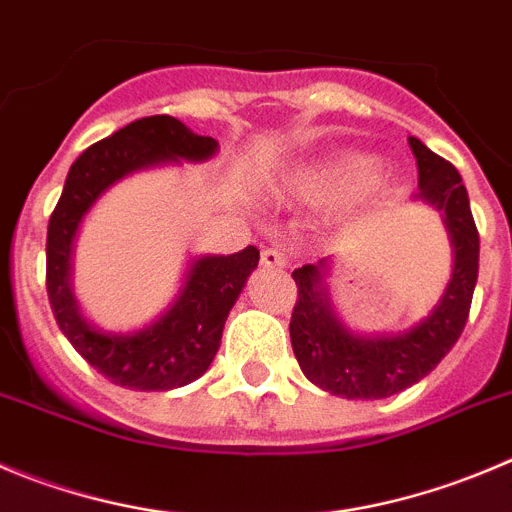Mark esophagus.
<instances>
[{"mask_svg": "<svg viewBox=\"0 0 512 512\" xmlns=\"http://www.w3.org/2000/svg\"><path fill=\"white\" fill-rule=\"evenodd\" d=\"M262 265L265 267H285L288 265V257L278 250V247H267L262 250Z\"/></svg>", "mask_w": 512, "mask_h": 512, "instance_id": "esophagus-1", "label": "esophagus"}]
</instances>
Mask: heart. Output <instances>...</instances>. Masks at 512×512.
<instances>
[{"instance_id": "1", "label": "heart", "mask_w": 512, "mask_h": 512, "mask_svg": "<svg viewBox=\"0 0 512 512\" xmlns=\"http://www.w3.org/2000/svg\"><path fill=\"white\" fill-rule=\"evenodd\" d=\"M374 164L361 156H343L328 169L315 176V189L321 191H353L374 181Z\"/></svg>"}]
</instances>
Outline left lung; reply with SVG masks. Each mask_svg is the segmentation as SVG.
<instances>
[{
	"mask_svg": "<svg viewBox=\"0 0 512 512\" xmlns=\"http://www.w3.org/2000/svg\"><path fill=\"white\" fill-rule=\"evenodd\" d=\"M419 166V199L444 212L455 245V270L442 300L412 331L394 338L353 336L333 315L323 288V265L293 272L298 285L290 341L303 374L343 399H384L417 384L460 338L472 305L480 267V234L470 212L462 176L450 161L409 138Z\"/></svg>",
	"mask_w": 512,
	"mask_h": 512,
	"instance_id": "left-lung-1",
	"label": "left lung"
}]
</instances>
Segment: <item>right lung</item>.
I'll list each match as a JSON object with an SVG mask.
<instances>
[{
	"instance_id": "right-lung-1",
	"label": "right lung",
	"mask_w": 512,
	"mask_h": 512,
	"mask_svg": "<svg viewBox=\"0 0 512 512\" xmlns=\"http://www.w3.org/2000/svg\"><path fill=\"white\" fill-rule=\"evenodd\" d=\"M217 151L212 136L189 131L174 116H148L93 143L70 166L47 224V298L60 331L98 374L136 391H169L197 381L222 341L224 321L260 262L257 247L202 257L191 265L176 303L154 326L133 336H105L90 328L70 290V255L85 212L111 184L161 161H204Z\"/></svg>"
}]
</instances>
